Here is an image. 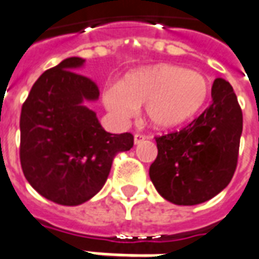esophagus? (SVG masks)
I'll list each match as a JSON object with an SVG mask.
<instances>
[{
    "label": "esophagus",
    "mask_w": 259,
    "mask_h": 259,
    "mask_svg": "<svg viewBox=\"0 0 259 259\" xmlns=\"http://www.w3.org/2000/svg\"><path fill=\"white\" fill-rule=\"evenodd\" d=\"M147 138H148L147 136H144V134H134V144L137 145V144L145 141Z\"/></svg>",
    "instance_id": "1"
}]
</instances>
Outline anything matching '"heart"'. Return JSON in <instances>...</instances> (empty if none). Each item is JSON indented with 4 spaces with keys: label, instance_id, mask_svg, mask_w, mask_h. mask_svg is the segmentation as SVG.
I'll return each mask as SVG.
<instances>
[{
    "label": "heart",
    "instance_id": "obj_1",
    "mask_svg": "<svg viewBox=\"0 0 259 259\" xmlns=\"http://www.w3.org/2000/svg\"><path fill=\"white\" fill-rule=\"evenodd\" d=\"M210 96V82L204 74L183 66L159 64L138 69L123 77L119 87L104 91L106 107L126 121L145 104L149 125L168 130L185 125L202 111Z\"/></svg>",
    "mask_w": 259,
    "mask_h": 259
}]
</instances>
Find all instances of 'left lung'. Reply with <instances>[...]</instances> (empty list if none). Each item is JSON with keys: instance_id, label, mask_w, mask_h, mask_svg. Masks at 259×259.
<instances>
[{"instance_id": "8db88e82", "label": "left lung", "mask_w": 259, "mask_h": 259, "mask_svg": "<svg viewBox=\"0 0 259 259\" xmlns=\"http://www.w3.org/2000/svg\"><path fill=\"white\" fill-rule=\"evenodd\" d=\"M243 115L224 78L212 85V104L179 132L156 137L157 157L149 177L159 194L177 205L210 200L234 177Z\"/></svg>"}]
</instances>
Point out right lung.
Segmentation results:
<instances>
[{"label":"right lung","instance_id":"1","mask_svg":"<svg viewBox=\"0 0 259 259\" xmlns=\"http://www.w3.org/2000/svg\"><path fill=\"white\" fill-rule=\"evenodd\" d=\"M85 59L70 57L33 84L20 115V161L25 179L55 204L76 206L98 194L114 156L133 147V134L102 127L87 102L99 88L78 74Z\"/></svg>","mask_w":259,"mask_h":259}]
</instances>
